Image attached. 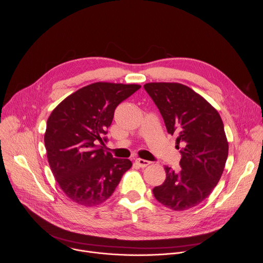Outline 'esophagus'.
<instances>
[{
  "label": "esophagus",
  "mask_w": 263,
  "mask_h": 263,
  "mask_svg": "<svg viewBox=\"0 0 263 263\" xmlns=\"http://www.w3.org/2000/svg\"><path fill=\"white\" fill-rule=\"evenodd\" d=\"M135 163L138 165V166H140V167H145V166H147L149 163V161H147V160H144V159H140V158H138V159H136L135 160Z\"/></svg>",
  "instance_id": "34e87169"
}]
</instances>
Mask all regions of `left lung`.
I'll return each mask as SVG.
<instances>
[{"label": "left lung", "mask_w": 263, "mask_h": 263, "mask_svg": "<svg viewBox=\"0 0 263 263\" xmlns=\"http://www.w3.org/2000/svg\"><path fill=\"white\" fill-rule=\"evenodd\" d=\"M164 120L168 134H176L181 170L165 166L164 182L153 190L163 206L182 211L203 202L218 183L229 145L217 110L189 86L174 82L143 85Z\"/></svg>", "instance_id": "obj_1"}]
</instances>
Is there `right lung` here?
Masks as SVG:
<instances>
[{
    "label": "right lung",
    "mask_w": 263,
    "mask_h": 263,
    "mask_svg": "<svg viewBox=\"0 0 263 263\" xmlns=\"http://www.w3.org/2000/svg\"><path fill=\"white\" fill-rule=\"evenodd\" d=\"M140 87L96 82L69 95L52 111L45 133L47 157L60 189L72 202L86 207L104 203L132 166L129 159L104 151L103 135L118 105Z\"/></svg>",
    "instance_id": "add662e5"
}]
</instances>
